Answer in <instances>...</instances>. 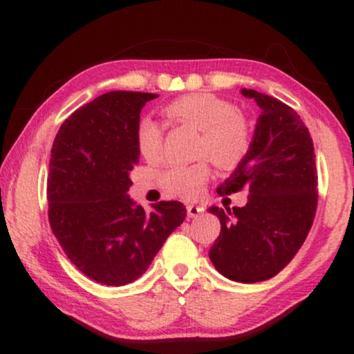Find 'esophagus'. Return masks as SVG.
Wrapping results in <instances>:
<instances>
[{
    "mask_svg": "<svg viewBox=\"0 0 354 354\" xmlns=\"http://www.w3.org/2000/svg\"><path fill=\"white\" fill-rule=\"evenodd\" d=\"M203 212V207L198 205H188L187 206V214L188 217H198Z\"/></svg>",
    "mask_w": 354,
    "mask_h": 354,
    "instance_id": "34e87169",
    "label": "esophagus"
}]
</instances>
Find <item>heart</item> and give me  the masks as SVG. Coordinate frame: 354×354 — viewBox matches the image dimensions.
Returning <instances> with one entry per match:
<instances>
[{"label":"heart","mask_w":354,"mask_h":354,"mask_svg":"<svg viewBox=\"0 0 354 354\" xmlns=\"http://www.w3.org/2000/svg\"><path fill=\"white\" fill-rule=\"evenodd\" d=\"M167 115L201 130L200 154L207 156L221 169H232L245 158L250 148L248 124L227 100L200 91L172 101ZM137 147L143 158L156 161L162 153V127L151 118L140 119ZM209 177V166L196 162L192 166H172L162 172L161 185L169 195L193 198Z\"/></svg>","instance_id":"heart-1"}]
</instances>
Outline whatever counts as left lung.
Wrapping results in <instances>:
<instances>
[{
    "label": "left lung",
    "instance_id": "1",
    "mask_svg": "<svg viewBox=\"0 0 354 354\" xmlns=\"http://www.w3.org/2000/svg\"><path fill=\"white\" fill-rule=\"evenodd\" d=\"M241 95L253 98L261 114L248 151L217 193L246 188L250 195L243 207H209L221 221L209 259L224 277L256 283L277 275L306 240L317 207V172L313 138L297 111L256 90Z\"/></svg>",
    "mask_w": 354,
    "mask_h": 354
}]
</instances>
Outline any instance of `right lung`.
Segmentation results:
<instances>
[{
	"label": "right lung",
	"instance_id": "right-lung-1",
	"mask_svg": "<svg viewBox=\"0 0 354 354\" xmlns=\"http://www.w3.org/2000/svg\"><path fill=\"white\" fill-rule=\"evenodd\" d=\"M158 95L109 91L72 113L51 148L48 217L71 263L98 283L142 277L187 209L159 201L145 211L127 195L138 162L137 125Z\"/></svg>",
	"mask_w": 354,
	"mask_h": 354
}]
</instances>
